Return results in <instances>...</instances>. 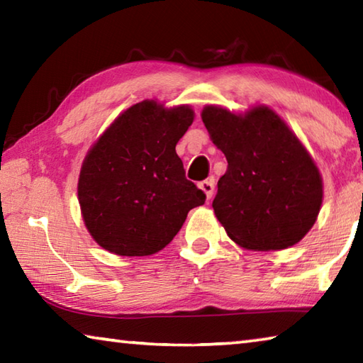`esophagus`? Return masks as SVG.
Returning a JSON list of instances; mask_svg holds the SVG:
<instances>
[{
	"label": "esophagus",
	"mask_w": 363,
	"mask_h": 363,
	"mask_svg": "<svg viewBox=\"0 0 363 363\" xmlns=\"http://www.w3.org/2000/svg\"><path fill=\"white\" fill-rule=\"evenodd\" d=\"M199 187H200L201 190H203L205 195H206V199L210 200L211 196H213V194H214V181H213V179L201 181V182L199 184Z\"/></svg>",
	"instance_id": "1"
}]
</instances>
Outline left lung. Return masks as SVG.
Here are the masks:
<instances>
[{"mask_svg": "<svg viewBox=\"0 0 363 363\" xmlns=\"http://www.w3.org/2000/svg\"><path fill=\"white\" fill-rule=\"evenodd\" d=\"M201 120L227 160L213 210L233 242L275 251L314 225L323 184L314 160L280 116L264 106L245 115L206 106Z\"/></svg>", "mask_w": 363, "mask_h": 363, "instance_id": "1", "label": "left lung"}]
</instances>
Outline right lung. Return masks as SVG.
<instances>
[{"mask_svg":"<svg viewBox=\"0 0 363 363\" xmlns=\"http://www.w3.org/2000/svg\"><path fill=\"white\" fill-rule=\"evenodd\" d=\"M194 110L153 101L125 110L86 155L78 179L83 220L94 240L120 256H149L173 240L206 195L186 177L176 144Z\"/></svg>","mask_w":363,"mask_h":363,"instance_id":"add662e5","label":"right lung"}]
</instances>
